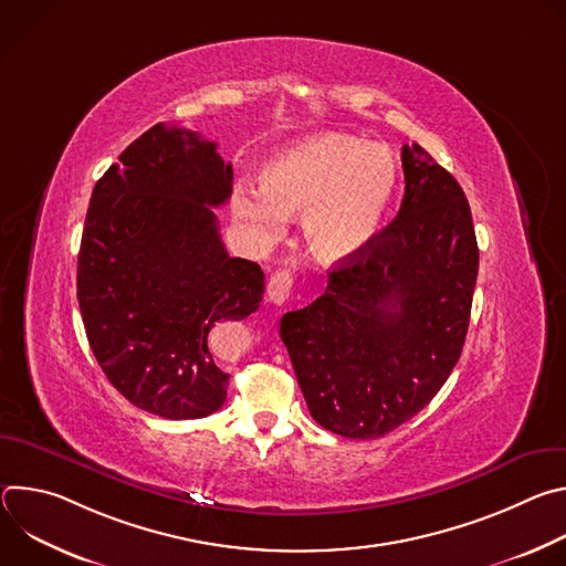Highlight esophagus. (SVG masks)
I'll use <instances>...</instances> for the list:
<instances>
[{
  "instance_id": "esophagus-1",
  "label": "esophagus",
  "mask_w": 566,
  "mask_h": 566,
  "mask_svg": "<svg viewBox=\"0 0 566 566\" xmlns=\"http://www.w3.org/2000/svg\"><path fill=\"white\" fill-rule=\"evenodd\" d=\"M293 291V275L289 271H275L271 277H269V286H266V295L273 304H284L289 300Z\"/></svg>"
}]
</instances>
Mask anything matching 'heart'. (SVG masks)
<instances>
[{"mask_svg": "<svg viewBox=\"0 0 566 566\" xmlns=\"http://www.w3.org/2000/svg\"><path fill=\"white\" fill-rule=\"evenodd\" d=\"M262 190H241L239 219L273 241L286 217L302 214L308 253L322 264L358 258L380 232L398 186V164L382 145L345 134H317L273 154L260 172Z\"/></svg>", "mask_w": 566, "mask_h": 566, "instance_id": "obj_1", "label": "heart"}]
</instances>
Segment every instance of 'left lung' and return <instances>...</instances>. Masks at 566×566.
<instances>
[{
  "label": "left lung",
  "mask_w": 566,
  "mask_h": 566,
  "mask_svg": "<svg viewBox=\"0 0 566 566\" xmlns=\"http://www.w3.org/2000/svg\"><path fill=\"white\" fill-rule=\"evenodd\" d=\"M400 158L394 221L280 322L311 417L347 439H378L419 415L468 334L479 271L468 199L421 145H402Z\"/></svg>",
  "instance_id": "8db88e82"
}]
</instances>
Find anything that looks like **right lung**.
Segmentation results:
<instances>
[{"instance_id": "right-lung-1", "label": "right lung", "mask_w": 566, "mask_h": 566, "mask_svg": "<svg viewBox=\"0 0 566 566\" xmlns=\"http://www.w3.org/2000/svg\"><path fill=\"white\" fill-rule=\"evenodd\" d=\"M232 192L217 143L154 125L96 184L77 253L90 347L132 406L172 421L226 400L212 327L260 308V264L230 258L212 208Z\"/></svg>"}]
</instances>
